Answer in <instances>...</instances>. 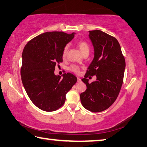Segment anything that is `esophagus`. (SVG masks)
Segmentation results:
<instances>
[{
	"instance_id": "1",
	"label": "esophagus",
	"mask_w": 147,
	"mask_h": 147,
	"mask_svg": "<svg viewBox=\"0 0 147 147\" xmlns=\"http://www.w3.org/2000/svg\"><path fill=\"white\" fill-rule=\"evenodd\" d=\"M77 80H78V82H81V79L79 78V77H77Z\"/></svg>"
}]
</instances>
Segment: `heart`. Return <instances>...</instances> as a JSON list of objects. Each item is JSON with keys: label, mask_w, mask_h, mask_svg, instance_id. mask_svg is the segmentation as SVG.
<instances>
[{"label": "heart", "mask_w": 147, "mask_h": 147, "mask_svg": "<svg viewBox=\"0 0 147 147\" xmlns=\"http://www.w3.org/2000/svg\"><path fill=\"white\" fill-rule=\"evenodd\" d=\"M77 45L78 46L79 49H80L81 52L83 55L86 54H89L90 53V48L89 44H88L85 41H80L78 42ZM68 48L69 46L68 45H66L63 48V53H62V56L63 58H65L67 56V51H68ZM69 70L73 73H78L79 72V67L78 66H76L75 65H72L70 66L69 67Z\"/></svg>", "instance_id": "b5f03b06"}]
</instances>
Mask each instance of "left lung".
<instances>
[{
  "mask_svg": "<svg viewBox=\"0 0 147 147\" xmlns=\"http://www.w3.org/2000/svg\"><path fill=\"white\" fill-rule=\"evenodd\" d=\"M89 32L94 58L82 79L87 89L80 97L85 109L99 113L109 108L118 97L124 80L125 61L117 39L100 30ZM94 75L96 80L88 83L87 78Z\"/></svg>",
  "mask_w": 147,
  "mask_h": 147,
  "instance_id": "left-lung-1",
  "label": "left lung"
}]
</instances>
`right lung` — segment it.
Masks as SVG:
<instances>
[{"instance_id":"right-lung-1","label":"right lung","mask_w":147,"mask_h":147,"mask_svg":"<svg viewBox=\"0 0 147 147\" xmlns=\"http://www.w3.org/2000/svg\"><path fill=\"white\" fill-rule=\"evenodd\" d=\"M74 32H46L34 37L25 45L22 53L21 76L31 101L41 110L52 112L61 107L67 93L77 78L64 73L61 78L55 75V65L63 62L62 53Z\"/></svg>"}]
</instances>
